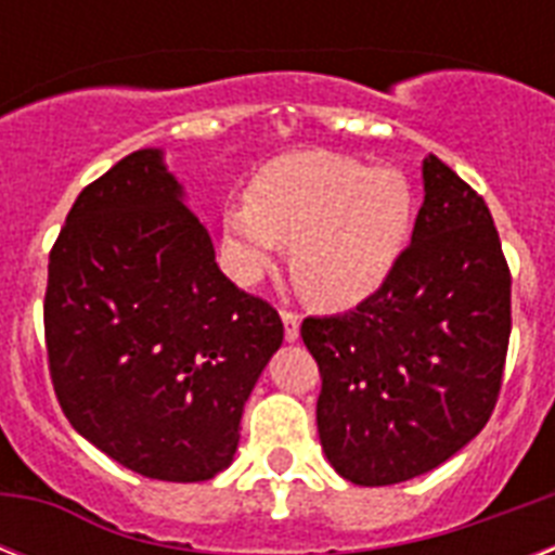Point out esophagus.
Instances as JSON below:
<instances>
[{
    "mask_svg": "<svg viewBox=\"0 0 555 555\" xmlns=\"http://www.w3.org/2000/svg\"><path fill=\"white\" fill-rule=\"evenodd\" d=\"M282 322H285V339H287V343H296V339H299V325H302L299 313L282 311Z\"/></svg>",
    "mask_w": 555,
    "mask_h": 555,
    "instance_id": "obj_1",
    "label": "esophagus"
}]
</instances>
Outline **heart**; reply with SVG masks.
<instances>
[{"mask_svg":"<svg viewBox=\"0 0 555 555\" xmlns=\"http://www.w3.org/2000/svg\"><path fill=\"white\" fill-rule=\"evenodd\" d=\"M412 186L334 152H294L253 178L250 198L224 207L230 268L259 282L294 247L296 285L320 308L348 311L379 294L412 235Z\"/></svg>","mask_w":555,"mask_h":555,"instance_id":"1","label":"heart"}]
</instances>
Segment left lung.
<instances>
[{
    "label": "left lung",
    "mask_w": 555,
    "mask_h": 555,
    "mask_svg": "<svg viewBox=\"0 0 555 555\" xmlns=\"http://www.w3.org/2000/svg\"><path fill=\"white\" fill-rule=\"evenodd\" d=\"M302 339L322 452L346 481L388 487L461 452L495 409L509 343V270L481 195L426 155L391 279L354 311L308 317Z\"/></svg>",
    "instance_id": "obj_1"
}]
</instances>
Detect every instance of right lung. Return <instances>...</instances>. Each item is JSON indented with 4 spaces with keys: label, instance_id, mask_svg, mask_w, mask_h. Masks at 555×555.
I'll return each mask as SVG.
<instances>
[{
    "label": "right lung",
    "instance_id": "1",
    "mask_svg": "<svg viewBox=\"0 0 555 555\" xmlns=\"http://www.w3.org/2000/svg\"><path fill=\"white\" fill-rule=\"evenodd\" d=\"M282 337L279 313L218 270L164 150L77 195L48 256V365L68 423L112 461L176 483L224 473Z\"/></svg>",
    "mask_w": 555,
    "mask_h": 555
}]
</instances>
